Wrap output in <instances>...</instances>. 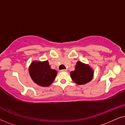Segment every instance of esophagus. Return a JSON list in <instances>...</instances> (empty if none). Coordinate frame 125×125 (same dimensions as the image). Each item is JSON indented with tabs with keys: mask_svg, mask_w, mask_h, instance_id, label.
<instances>
[{
	"mask_svg": "<svg viewBox=\"0 0 125 125\" xmlns=\"http://www.w3.org/2000/svg\"><path fill=\"white\" fill-rule=\"evenodd\" d=\"M61 71V72H67V70H66V69H62Z\"/></svg>",
	"mask_w": 125,
	"mask_h": 125,
	"instance_id": "34e87169",
	"label": "esophagus"
}]
</instances>
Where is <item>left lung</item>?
<instances>
[{
    "instance_id": "obj_1",
    "label": "left lung",
    "mask_w": 125,
    "mask_h": 125,
    "mask_svg": "<svg viewBox=\"0 0 125 125\" xmlns=\"http://www.w3.org/2000/svg\"><path fill=\"white\" fill-rule=\"evenodd\" d=\"M72 79L76 84L84 85L92 81L94 71L88 64L77 61L74 71L70 73Z\"/></svg>"
}]
</instances>
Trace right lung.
Instances as JSON below:
<instances>
[{
  "instance_id": "1",
  "label": "right lung",
  "mask_w": 125,
  "mask_h": 125,
  "mask_svg": "<svg viewBox=\"0 0 125 125\" xmlns=\"http://www.w3.org/2000/svg\"><path fill=\"white\" fill-rule=\"evenodd\" d=\"M28 71L34 83L43 87L50 86L57 73L56 70L51 68L48 61H33L29 66Z\"/></svg>"
}]
</instances>
